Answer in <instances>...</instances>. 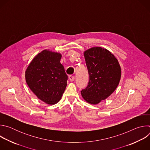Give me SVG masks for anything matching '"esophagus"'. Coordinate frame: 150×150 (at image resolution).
Masks as SVG:
<instances>
[{"label":"esophagus","mask_w":150,"mask_h":150,"mask_svg":"<svg viewBox=\"0 0 150 150\" xmlns=\"http://www.w3.org/2000/svg\"><path fill=\"white\" fill-rule=\"evenodd\" d=\"M69 79L70 80V81H74L75 80V76L74 75H70L69 76Z\"/></svg>","instance_id":"esophagus-1"}]
</instances>
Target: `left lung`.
<instances>
[{"label": "left lung", "mask_w": 150, "mask_h": 150, "mask_svg": "<svg viewBox=\"0 0 150 150\" xmlns=\"http://www.w3.org/2000/svg\"><path fill=\"white\" fill-rule=\"evenodd\" d=\"M89 81L81 90L83 99L97 104L110 96L117 88L121 76V69L117 59L107 49L93 47L84 52Z\"/></svg>", "instance_id": "1"}]
</instances>
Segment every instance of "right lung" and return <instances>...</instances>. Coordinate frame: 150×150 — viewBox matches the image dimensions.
Returning <instances> with one entry per match:
<instances>
[{
    "label": "right lung",
    "mask_w": 150,
    "mask_h": 150,
    "mask_svg": "<svg viewBox=\"0 0 150 150\" xmlns=\"http://www.w3.org/2000/svg\"><path fill=\"white\" fill-rule=\"evenodd\" d=\"M61 54L43 50L31 61L25 71L27 83L41 100L54 104L61 98L68 79L60 63Z\"/></svg>",
    "instance_id": "add662e5"
}]
</instances>
